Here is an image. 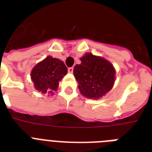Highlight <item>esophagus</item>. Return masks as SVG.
<instances>
[{"instance_id": "esophagus-1", "label": "esophagus", "mask_w": 152, "mask_h": 152, "mask_svg": "<svg viewBox=\"0 0 152 152\" xmlns=\"http://www.w3.org/2000/svg\"><path fill=\"white\" fill-rule=\"evenodd\" d=\"M68 72H69V73H72V72H73V68L72 67H70L68 69Z\"/></svg>"}]
</instances>
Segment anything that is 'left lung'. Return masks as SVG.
I'll use <instances>...</instances> for the list:
<instances>
[{"label":"left lung","instance_id":"8db88e82","mask_svg":"<svg viewBox=\"0 0 152 152\" xmlns=\"http://www.w3.org/2000/svg\"><path fill=\"white\" fill-rule=\"evenodd\" d=\"M81 63L74 67L73 73L79 89L88 99L102 98L113 88L115 69L110 62L90 53L80 58Z\"/></svg>","mask_w":152,"mask_h":152}]
</instances>
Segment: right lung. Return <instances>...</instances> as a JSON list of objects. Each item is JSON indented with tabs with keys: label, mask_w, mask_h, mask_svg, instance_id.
Wrapping results in <instances>:
<instances>
[{
	"label": "right lung",
	"mask_w": 152,
	"mask_h": 152,
	"mask_svg": "<svg viewBox=\"0 0 152 152\" xmlns=\"http://www.w3.org/2000/svg\"><path fill=\"white\" fill-rule=\"evenodd\" d=\"M68 69L64 62L48 56L34 67L31 77L36 90L42 94H52L57 91L59 81L66 75Z\"/></svg>",
	"instance_id": "add662e5"
}]
</instances>
